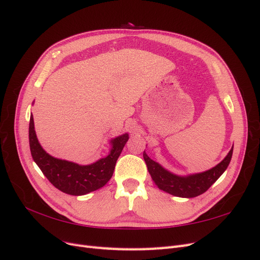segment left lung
I'll use <instances>...</instances> for the list:
<instances>
[{"mask_svg":"<svg viewBox=\"0 0 260 260\" xmlns=\"http://www.w3.org/2000/svg\"><path fill=\"white\" fill-rule=\"evenodd\" d=\"M232 153L233 146L224 158L216 165L215 167L206 171L187 176H178L176 174H172L169 170L165 169L160 164L149 158L145 151L143 153V157L149 175H151L153 181L158 186L159 190L174 196H178V198L191 199L205 193L216 182L229 166L232 158Z\"/></svg>","mask_w":260,"mask_h":260,"instance_id":"1","label":"left lung"}]
</instances>
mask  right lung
I'll return each mask as SVG.
<instances>
[{"label": "right lung", "mask_w": 260, "mask_h": 260, "mask_svg": "<svg viewBox=\"0 0 260 260\" xmlns=\"http://www.w3.org/2000/svg\"><path fill=\"white\" fill-rule=\"evenodd\" d=\"M128 140V133L112 139L109 141L112 147L107 156L90 165H79L56 158L44 151L36 135L34 116L30 115L29 145L32 158L50 182L69 195H84L103 187L111 180L116 161Z\"/></svg>", "instance_id": "right-lung-1"}]
</instances>
